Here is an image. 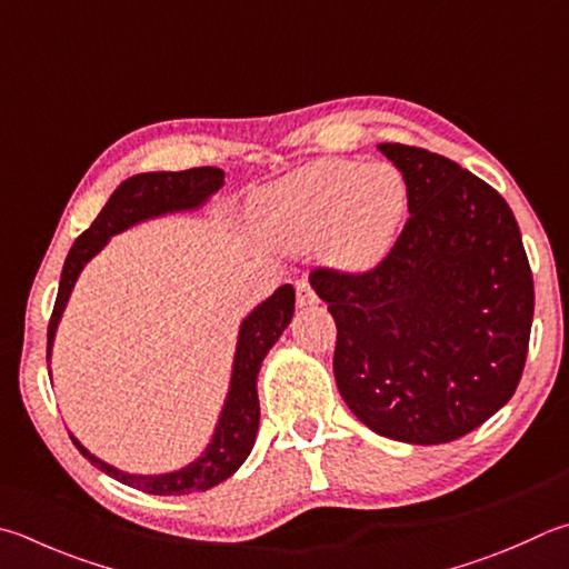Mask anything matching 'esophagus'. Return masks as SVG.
I'll list each match as a JSON object with an SVG mask.
<instances>
[{"instance_id": "obj_1", "label": "esophagus", "mask_w": 569, "mask_h": 569, "mask_svg": "<svg viewBox=\"0 0 569 569\" xmlns=\"http://www.w3.org/2000/svg\"><path fill=\"white\" fill-rule=\"evenodd\" d=\"M319 302V297L315 295V289L309 287V282H297V307H312Z\"/></svg>"}]
</instances>
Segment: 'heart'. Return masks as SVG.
<instances>
[{"mask_svg": "<svg viewBox=\"0 0 569 569\" xmlns=\"http://www.w3.org/2000/svg\"><path fill=\"white\" fill-rule=\"evenodd\" d=\"M409 210V183L391 163L317 160L252 198V218L292 250L321 242L327 260L347 272L379 264Z\"/></svg>", "mask_w": 569, "mask_h": 569, "instance_id": "1", "label": "heart"}]
</instances>
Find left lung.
Here are the masks:
<instances>
[{
    "instance_id": "obj_1",
    "label": "left lung",
    "mask_w": 569,
    "mask_h": 569,
    "mask_svg": "<svg viewBox=\"0 0 569 569\" xmlns=\"http://www.w3.org/2000/svg\"><path fill=\"white\" fill-rule=\"evenodd\" d=\"M409 183L391 252L361 274L315 270L337 321L335 379L363 426L436 446L516 393L532 327V272L496 188L423 148L379 143Z\"/></svg>"
}]
</instances>
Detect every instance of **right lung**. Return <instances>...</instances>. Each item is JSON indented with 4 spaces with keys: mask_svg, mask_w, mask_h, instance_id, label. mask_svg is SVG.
Returning <instances> with one entry per match:
<instances>
[{
    "mask_svg": "<svg viewBox=\"0 0 569 569\" xmlns=\"http://www.w3.org/2000/svg\"><path fill=\"white\" fill-rule=\"evenodd\" d=\"M222 170L208 166L178 170V173H170V170H160V173H138L123 180V183L113 190V196L99 212V218L91 222L89 230L79 234L67 254V262H63L57 305H53L49 321L47 361L51 359L53 337H57L59 321L63 309H67L71 289L77 284L86 262L93 260L113 234L133 228L138 222L168 216V212L202 208L210 200V196H216L222 188ZM292 315L295 287L282 284L280 289H274L272 297H267L262 305H257L252 312L242 319L238 331V347H234L230 389L228 396H224L218 426L216 431H212L206 451L192 460V463L160 476H136L103 463L101 458H96L89 448H83L79 443L77 436L69 433L73 446H77L81 456L89 458L96 468L103 470L106 476L116 478L118 483L123 486L151 492V496H188V492L216 488L224 478H230L252 451L257 426H260L257 373H260L267 351L274 347V341L280 339L282 331L289 327Z\"/></svg>",
    "mask_w": 569,
    "mask_h": 569,
    "instance_id": "right-lung-1",
    "label": "right lung"
}]
</instances>
